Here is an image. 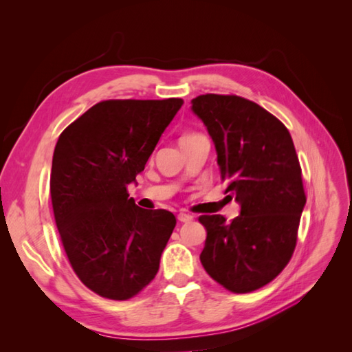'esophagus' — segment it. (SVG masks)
I'll use <instances>...</instances> for the list:
<instances>
[{
  "label": "esophagus",
  "instance_id": "1",
  "mask_svg": "<svg viewBox=\"0 0 352 352\" xmlns=\"http://www.w3.org/2000/svg\"><path fill=\"white\" fill-rule=\"evenodd\" d=\"M177 220H179L180 223H188V221L192 220V216L186 214V212H179V214H177Z\"/></svg>",
  "mask_w": 352,
  "mask_h": 352
}]
</instances>
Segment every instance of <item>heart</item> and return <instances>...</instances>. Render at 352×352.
<instances>
[{
  "label": "heart",
  "mask_w": 352,
  "mask_h": 352,
  "mask_svg": "<svg viewBox=\"0 0 352 352\" xmlns=\"http://www.w3.org/2000/svg\"><path fill=\"white\" fill-rule=\"evenodd\" d=\"M194 136H197V135H195V133H186V135L182 136V140H180V142L186 141V140H190V138H194Z\"/></svg>",
  "instance_id": "b5f03b06"
}]
</instances>
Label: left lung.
Returning a JSON list of instances; mask_svg holds the SVG:
<instances>
[{
    "instance_id": "left-lung-1",
    "label": "left lung",
    "mask_w": 352,
    "mask_h": 352,
    "mask_svg": "<svg viewBox=\"0 0 352 352\" xmlns=\"http://www.w3.org/2000/svg\"><path fill=\"white\" fill-rule=\"evenodd\" d=\"M190 104L214 142L226 192L241 206L232 221L199 217L207 230L199 260L226 289L251 292L272 282L295 250L305 194L292 138L273 114L236 95H199Z\"/></svg>"
}]
</instances>
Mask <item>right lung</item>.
<instances>
[{"instance_id": "right-lung-1", "label": "right lung", "mask_w": 352, "mask_h": 352, "mask_svg": "<svg viewBox=\"0 0 352 352\" xmlns=\"http://www.w3.org/2000/svg\"><path fill=\"white\" fill-rule=\"evenodd\" d=\"M182 104L101 101L58 138L50 180L56 225L74 273L104 298L129 300L158 272L176 219L167 210L138 207L127 185Z\"/></svg>"}]
</instances>
